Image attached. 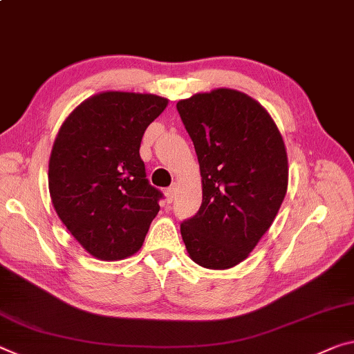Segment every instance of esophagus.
<instances>
[{"mask_svg":"<svg viewBox=\"0 0 354 354\" xmlns=\"http://www.w3.org/2000/svg\"><path fill=\"white\" fill-rule=\"evenodd\" d=\"M176 189H177V185H176V183H174L172 187L166 188L165 194H166V199H167V203H172L174 198H176Z\"/></svg>","mask_w":354,"mask_h":354,"instance_id":"esophagus-1","label":"esophagus"}]
</instances>
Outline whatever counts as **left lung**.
Segmentation results:
<instances>
[{
	"instance_id": "left-lung-1",
	"label": "left lung",
	"mask_w": 354,
	"mask_h": 354,
	"mask_svg": "<svg viewBox=\"0 0 354 354\" xmlns=\"http://www.w3.org/2000/svg\"><path fill=\"white\" fill-rule=\"evenodd\" d=\"M177 111L203 177V204L180 225L185 247L205 269H231L253 252L283 203V138L269 112L237 90L196 93Z\"/></svg>"
}]
</instances>
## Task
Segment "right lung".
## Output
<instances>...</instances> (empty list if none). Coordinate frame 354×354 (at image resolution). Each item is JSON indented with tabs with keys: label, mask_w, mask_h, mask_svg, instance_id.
Listing matches in <instances>:
<instances>
[{
	"label": "right lung",
	"mask_w": 354,
	"mask_h": 354,
	"mask_svg": "<svg viewBox=\"0 0 354 354\" xmlns=\"http://www.w3.org/2000/svg\"><path fill=\"white\" fill-rule=\"evenodd\" d=\"M166 97L102 91L74 109L48 160L57 215L91 257L120 261L142 247L158 215L160 189L147 180L140 140Z\"/></svg>",
	"instance_id": "add662e5"
}]
</instances>
